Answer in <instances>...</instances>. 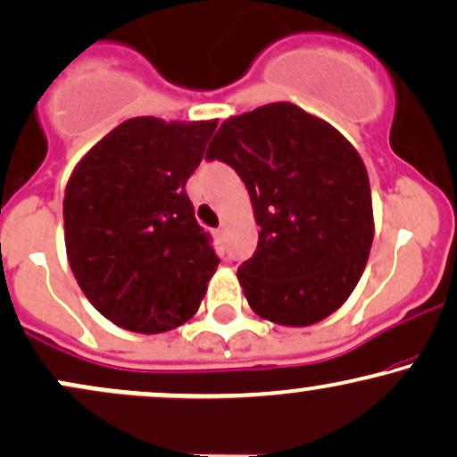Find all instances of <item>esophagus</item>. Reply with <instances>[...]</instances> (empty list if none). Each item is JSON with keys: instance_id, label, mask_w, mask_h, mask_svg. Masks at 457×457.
I'll use <instances>...</instances> for the list:
<instances>
[{"instance_id": "1", "label": "esophagus", "mask_w": 457, "mask_h": 457, "mask_svg": "<svg viewBox=\"0 0 457 457\" xmlns=\"http://www.w3.org/2000/svg\"><path fill=\"white\" fill-rule=\"evenodd\" d=\"M212 236H214V240H217V243H219V245H221V243H223V229H221V228H217V229H214V232H212Z\"/></svg>"}]
</instances>
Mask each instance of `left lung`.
<instances>
[{"label": "left lung", "mask_w": 457, "mask_h": 457, "mask_svg": "<svg viewBox=\"0 0 457 457\" xmlns=\"http://www.w3.org/2000/svg\"><path fill=\"white\" fill-rule=\"evenodd\" d=\"M240 176L260 225L238 266L260 318L309 327L344 305L374 240L367 170L339 130L292 103L225 120L206 152Z\"/></svg>", "instance_id": "8db88e82"}]
</instances>
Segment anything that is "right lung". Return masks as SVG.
Masks as SVG:
<instances>
[{"label":"right lung","mask_w":457,"mask_h":457,"mask_svg":"<svg viewBox=\"0 0 457 457\" xmlns=\"http://www.w3.org/2000/svg\"><path fill=\"white\" fill-rule=\"evenodd\" d=\"M217 122L133 118L83 156L66 185L75 279L104 318L162 333L197 312L219 258L195 221L187 180Z\"/></svg>","instance_id":"right-lung-1"}]
</instances>
